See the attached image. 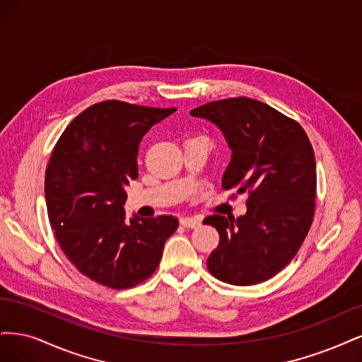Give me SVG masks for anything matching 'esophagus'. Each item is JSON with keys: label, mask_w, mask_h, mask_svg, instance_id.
<instances>
[{"label": "esophagus", "mask_w": 362, "mask_h": 362, "mask_svg": "<svg viewBox=\"0 0 362 362\" xmlns=\"http://www.w3.org/2000/svg\"><path fill=\"white\" fill-rule=\"evenodd\" d=\"M180 224L183 227H188V228H195L202 224V219L197 218V216H183L180 218Z\"/></svg>", "instance_id": "obj_1"}]
</instances>
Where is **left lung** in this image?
<instances>
[{
    "mask_svg": "<svg viewBox=\"0 0 362 362\" xmlns=\"http://www.w3.org/2000/svg\"><path fill=\"white\" fill-rule=\"evenodd\" d=\"M189 114L214 123L231 150L223 188L250 194L243 216L204 219L219 233L209 271L233 286L266 281L295 257L311 226L316 159L310 139L299 123L251 98L211 102Z\"/></svg>",
    "mask_w": 362,
    "mask_h": 362,
    "instance_id": "obj_1",
    "label": "left lung"
}]
</instances>
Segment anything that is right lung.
I'll return each mask as SVG.
<instances>
[{"mask_svg": "<svg viewBox=\"0 0 362 362\" xmlns=\"http://www.w3.org/2000/svg\"><path fill=\"white\" fill-rule=\"evenodd\" d=\"M174 111L100 102L58 139L45 174L46 209L63 252L93 281L119 290L143 283L179 227L171 215L127 219L124 212L139 143Z\"/></svg>", "mask_w": 362, "mask_h": 362, "instance_id": "add662e5", "label": "right lung"}]
</instances>
